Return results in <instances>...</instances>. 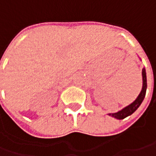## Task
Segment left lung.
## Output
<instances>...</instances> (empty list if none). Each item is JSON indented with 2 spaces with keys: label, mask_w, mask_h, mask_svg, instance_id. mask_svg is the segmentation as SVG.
<instances>
[{
  "label": "left lung",
  "mask_w": 156,
  "mask_h": 156,
  "mask_svg": "<svg viewBox=\"0 0 156 156\" xmlns=\"http://www.w3.org/2000/svg\"><path fill=\"white\" fill-rule=\"evenodd\" d=\"M146 90H147V75H146V70H145V69H142V88H141V93L138 95V97L135 99V101H133L129 106L125 107L122 110L118 111L116 113L108 114V115L115 117V118L119 119V120H122L127 116L131 115L140 107L142 101L144 100L145 94H146Z\"/></svg>",
  "instance_id": "left-lung-1"
}]
</instances>
